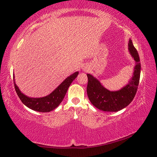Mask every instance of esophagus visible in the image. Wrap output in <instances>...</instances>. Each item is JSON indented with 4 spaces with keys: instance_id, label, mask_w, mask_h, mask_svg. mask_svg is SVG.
<instances>
[{
    "instance_id": "34e87169",
    "label": "esophagus",
    "mask_w": 157,
    "mask_h": 157,
    "mask_svg": "<svg viewBox=\"0 0 157 157\" xmlns=\"http://www.w3.org/2000/svg\"><path fill=\"white\" fill-rule=\"evenodd\" d=\"M83 69H84V71H88V68L85 67V68H84Z\"/></svg>"
}]
</instances>
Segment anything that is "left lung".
I'll list each match as a JSON object with an SVG mask.
<instances>
[{
    "instance_id": "obj_1",
    "label": "left lung",
    "mask_w": 157,
    "mask_h": 157,
    "mask_svg": "<svg viewBox=\"0 0 157 157\" xmlns=\"http://www.w3.org/2000/svg\"><path fill=\"white\" fill-rule=\"evenodd\" d=\"M128 51L135 59L136 65L134 68L132 78L121 90L110 91L103 86L93 76L90 74L86 75L88 97L92 104L99 110L117 112L127 106L135 98L140 80V63L138 52L134 47L131 39H129L128 41Z\"/></svg>"
}]
</instances>
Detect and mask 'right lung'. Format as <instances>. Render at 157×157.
I'll list each match as a JSON object with an SVG mask.
<instances>
[{"label": "right lung", "instance_id": "obj_1", "mask_svg": "<svg viewBox=\"0 0 157 157\" xmlns=\"http://www.w3.org/2000/svg\"><path fill=\"white\" fill-rule=\"evenodd\" d=\"M78 75V72H76L68 76L54 91L44 97L30 98L26 96L19 90L18 87L14 82V76H13L14 89L19 98L25 106L35 111L47 113L55 109L60 104L64 97H65L68 87Z\"/></svg>", "mask_w": 157, "mask_h": 157}]
</instances>
